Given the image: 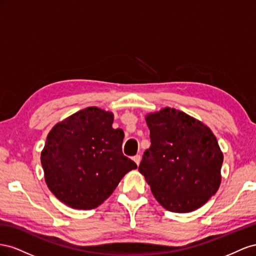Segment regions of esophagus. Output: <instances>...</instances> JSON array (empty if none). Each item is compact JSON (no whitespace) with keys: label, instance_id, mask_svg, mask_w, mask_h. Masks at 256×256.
<instances>
[{"label":"esophagus","instance_id":"34e87169","mask_svg":"<svg viewBox=\"0 0 256 256\" xmlns=\"http://www.w3.org/2000/svg\"><path fill=\"white\" fill-rule=\"evenodd\" d=\"M140 154H136V156H133V160H134V162L137 164V165H140Z\"/></svg>","mask_w":256,"mask_h":256}]
</instances>
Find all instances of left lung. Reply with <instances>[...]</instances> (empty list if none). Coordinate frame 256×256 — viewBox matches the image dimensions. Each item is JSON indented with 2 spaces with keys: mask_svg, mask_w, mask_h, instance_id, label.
Segmentation results:
<instances>
[{
  "mask_svg": "<svg viewBox=\"0 0 256 256\" xmlns=\"http://www.w3.org/2000/svg\"><path fill=\"white\" fill-rule=\"evenodd\" d=\"M150 148L138 170L166 210L184 214L198 209L221 184L223 153L202 122L166 107L146 116Z\"/></svg>",
  "mask_w": 256,
  "mask_h": 256,
  "instance_id": "obj_1",
  "label": "left lung"
}]
</instances>
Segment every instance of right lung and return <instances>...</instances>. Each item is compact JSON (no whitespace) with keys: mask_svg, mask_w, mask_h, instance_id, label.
<instances>
[{"mask_svg":"<svg viewBox=\"0 0 256 256\" xmlns=\"http://www.w3.org/2000/svg\"><path fill=\"white\" fill-rule=\"evenodd\" d=\"M112 122V112L88 107L51 128L40 162L49 190L65 205L98 207L124 174L137 168L122 153L124 133Z\"/></svg>","mask_w":256,"mask_h":256,"instance_id":"right-lung-1","label":"right lung"}]
</instances>
